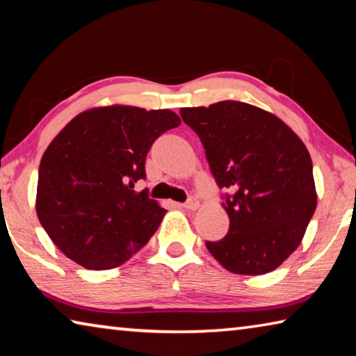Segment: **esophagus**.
Instances as JSON below:
<instances>
[{"label":"esophagus","instance_id":"1","mask_svg":"<svg viewBox=\"0 0 356 356\" xmlns=\"http://www.w3.org/2000/svg\"><path fill=\"white\" fill-rule=\"evenodd\" d=\"M182 207L188 209V210H196L197 207H200V201H197L196 197H190L188 201H186L185 204H182Z\"/></svg>","mask_w":356,"mask_h":356}]
</instances>
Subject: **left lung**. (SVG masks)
I'll return each instance as SVG.
<instances>
[{
  "label": "left lung",
  "instance_id": "1",
  "mask_svg": "<svg viewBox=\"0 0 356 356\" xmlns=\"http://www.w3.org/2000/svg\"><path fill=\"white\" fill-rule=\"evenodd\" d=\"M196 131L220 188L229 231L207 250L227 272H273L303 240L317 207L312 161L298 135L275 114L237 100L180 108Z\"/></svg>",
  "mask_w": 356,
  "mask_h": 356
}]
</instances>
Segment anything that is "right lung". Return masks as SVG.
I'll use <instances>...</instances> for the list:
<instances>
[{
	"label": "right lung",
	"mask_w": 356,
	"mask_h": 356,
	"mask_svg": "<svg viewBox=\"0 0 356 356\" xmlns=\"http://www.w3.org/2000/svg\"><path fill=\"white\" fill-rule=\"evenodd\" d=\"M180 119L171 110L130 105L78 114L47 147L35 212L48 237L88 270L116 268L140 251L166 210L135 191L152 143Z\"/></svg>",
	"instance_id": "obj_1"
}]
</instances>
